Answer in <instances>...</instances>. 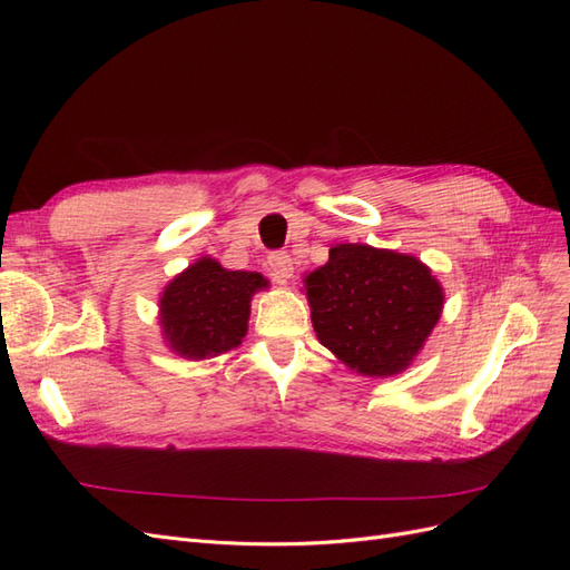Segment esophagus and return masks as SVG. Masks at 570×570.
I'll return each mask as SVG.
<instances>
[{
  "mask_svg": "<svg viewBox=\"0 0 570 570\" xmlns=\"http://www.w3.org/2000/svg\"><path fill=\"white\" fill-rule=\"evenodd\" d=\"M268 268L273 273V278L278 283H287V278L292 275V256L287 252H271L268 254Z\"/></svg>",
  "mask_w": 570,
  "mask_h": 570,
  "instance_id": "obj_1",
  "label": "esophagus"
}]
</instances>
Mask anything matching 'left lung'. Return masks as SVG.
Listing matches in <instances>:
<instances>
[{"label":"left lung","instance_id":"8db88e82","mask_svg":"<svg viewBox=\"0 0 570 570\" xmlns=\"http://www.w3.org/2000/svg\"><path fill=\"white\" fill-rule=\"evenodd\" d=\"M323 347L364 375H394L419 354L442 314V287L416 256L337 245L306 275Z\"/></svg>","mask_w":570,"mask_h":570}]
</instances>
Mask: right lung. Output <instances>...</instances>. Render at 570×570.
Segmentation results:
<instances>
[{"label":"right lung","mask_w":570,"mask_h":570,"mask_svg":"<svg viewBox=\"0 0 570 570\" xmlns=\"http://www.w3.org/2000/svg\"><path fill=\"white\" fill-rule=\"evenodd\" d=\"M262 287L264 275L199 258L164 289L161 325L168 344L187 358L237 347L247 333L252 295Z\"/></svg>","instance_id":"right-lung-1"}]
</instances>
